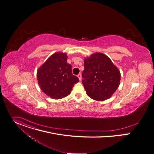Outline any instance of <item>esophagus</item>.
<instances>
[{"instance_id":"1","label":"esophagus","mask_w":154,"mask_h":154,"mask_svg":"<svg viewBox=\"0 0 154 154\" xmlns=\"http://www.w3.org/2000/svg\"><path fill=\"white\" fill-rule=\"evenodd\" d=\"M77 77H78V78L79 79L80 81H81V80H82V74H79L77 75Z\"/></svg>"}]
</instances>
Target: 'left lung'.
Returning a JSON list of instances; mask_svg holds the SVG:
<instances>
[{
	"label": "left lung",
	"instance_id": "left-lung-1",
	"mask_svg": "<svg viewBox=\"0 0 154 154\" xmlns=\"http://www.w3.org/2000/svg\"><path fill=\"white\" fill-rule=\"evenodd\" d=\"M82 83L87 95L96 101L112 96L120 82V72L111 60L102 53H95L84 60Z\"/></svg>",
	"mask_w": 154,
	"mask_h": 154
}]
</instances>
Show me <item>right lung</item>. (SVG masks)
<instances>
[{"label": "right lung", "mask_w": 154, "mask_h": 154, "mask_svg": "<svg viewBox=\"0 0 154 154\" xmlns=\"http://www.w3.org/2000/svg\"><path fill=\"white\" fill-rule=\"evenodd\" d=\"M67 60L66 53H54L37 70L40 88L52 99L59 100L68 96L75 83L79 82V78L72 75L71 65Z\"/></svg>", "instance_id": "right-lung-1"}]
</instances>
